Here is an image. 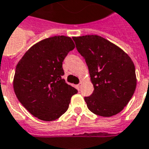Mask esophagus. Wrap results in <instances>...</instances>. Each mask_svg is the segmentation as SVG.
Masks as SVG:
<instances>
[{
  "label": "esophagus",
  "instance_id": "obj_1",
  "mask_svg": "<svg viewBox=\"0 0 149 149\" xmlns=\"http://www.w3.org/2000/svg\"><path fill=\"white\" fill-rule=\"evenodd\" d=\"M80 87H81V83L79 84H77V90H80Z\"/></svg>",
  "mask_w": 149,
  "mask_h": 149
}]
</instances>
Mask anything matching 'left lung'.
<instances>
[{"label": "left lung", "mask_w": 149, "mask_h": 149, "mask_svg": "<svg viewBox=\"0 0 149 149\" xmlns=\"http://www.w3.org/2000/svg\"><path fill=\"white\" fill-rule=\"evenodd\" d=\"M85 59L94 91L84 97L88 108L102 117H111L124 109L136 86L133 61L120 47L96 35L72 37Z\"/></svg>", "instance_id": "left-lung-1"}]
</instances>
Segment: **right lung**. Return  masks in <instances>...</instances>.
Returning <instances> with one entry per match:
<instances>
[{"label":"right lung","instance_id":"right-lung-1","mask_svg":"<svg viewBox=\"0 0 149 149\" xmlns=\"http://www.w3.org/2000/svg\"><path fill=\"white\" fill-rule=\"evenodd\" d=\"M75 48L72 38L58 35L33 45L19 61L13 88L19 101L33 116L46 122L59 118L77 90L62 76L64 59Z\"/></svg>","mask_w":149,"mask_h":149}]
</instances>
